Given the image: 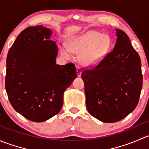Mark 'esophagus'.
Here are the masks:
<instances>
[{
  "mask_svg": "<svg viewBox=\"0 0 149 149\" xmlns=\"http://www.w3.org/2000/svg\"><path fill=\"white\" fill-rule=\"evenodd\" d=\"M76 71H77L78 76H81V68L79 65L76 66Z\"/></svg>",
  "mask_w": 149,
  "mask_h": 149,
  "instance_id": "obj_1",
  "label": "esophagus"
}]
</instances>
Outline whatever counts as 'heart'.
Returning a JSON list of instances; mask_svg holds the SVG:
<instances>
[{
  "label": "heart",
  "mask_w": 149,
  "mask_h": 149,
  "mask_svg": "<svg viewBox=\"0 0 149 149\" xmlns=\"http://www.w3.org/2000/svg\"><path fill=\"white\" fill-rule=\"evenodd\" d=\"M110 45V39L108 36L91 30L72 37L69 41V47L63 45L61 51L68 58L73 56V52H80L79 60L81 63L94 65L107 53Z\"/></svg>",
  "instance_id": "heart-1"
}]
</instances>
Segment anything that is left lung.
<instances>
[{"label": "left lung", "mask_w": 149, "mask_h": 149, "mask_svg": "<svg viewBox=\"0 0 149 149\" xmlns=\"http://www.w3.org/2000/svg\"><path fill=\"white\" fill-rule=\"evenodd\" d=\"M116 45L100 63L84 68L88 112L104 123H115L133 112L143 85L141 59L128 36L116 29Z\"/></svg>", "instance_id": "8db88e82"}]
</instances>
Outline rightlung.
I'll list each match as a JSON object with an SVG mask.
<instances>
[{"mask_svg":"<svg viewBox=\"0 0 149 149\" xmlns=\"http://www.w3.org/2000/svg\"><path fill=\"white\" fill-rule=\"evenodd\" d=\"M51 34L43 26L25 29L7 55L5 85L10 104L36 123L61 111L64 91L77 76L73 63L56 64L58 47L49 40Z\"/></svg>","mask_w":149,"mask_h":149,"instance_id":"add662e5","label":"right lung"}]
</instances>
